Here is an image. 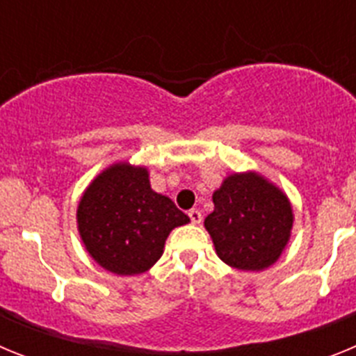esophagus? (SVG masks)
Masks as SVG:
<instances>
[{"instance_id": "34e87169", "label": "esophagus", "mask_w": 356, "mask_h": 356, "mask_svg": "<svg viewBox=\"0 0 356 356\" xmlns=\"http://www.w3.org/2000/svg\"><path fill=\"white\" fill-rule=\"evenodd\" d=\"M188 217H191V221H193V225H200V222L203 221V216H201V210H197V209L188 210Z\"/></svg>"}]
</instances>
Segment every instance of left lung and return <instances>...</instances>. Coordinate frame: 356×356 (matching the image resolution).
I'll return each instance as SVG.
<instances>
[{
	"label": "left lung",
	"mask_w": 356,
	"mask_h": 356,
	"mask_svg": "<svg viewBox=\"0 0 356 356\" xmlns=\"http://www.w3.org/2000/svg\"><path fill=\"white\" fill-rule=\"evenodd\" d=\"M205 228L217 257L241 271H264L291 241L294 212L276 184L257 171L228 175L212 194Z\"/></svg>",
	"instance_id": "1"
}]
</instances>
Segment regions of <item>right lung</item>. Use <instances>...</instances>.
Listing matches in <instances>:
<instances>
[{"instance_id": "1", "label": "right lung", "mask_w": 356, "mask_h": 356, "mask_svg": "<svg viewBox=\"0 0 356 356\" xmlns=\"http://www.w3.org/2000/svg\"><path fill=\"white\" fill-rule=\"evenodd\" d=\"M191 222L171 197L155 193L146 165L114 162L87 185L76 226L90 259L105 271L135 276L159 262L169 234Z\"/></svg>"}]
</instances>
